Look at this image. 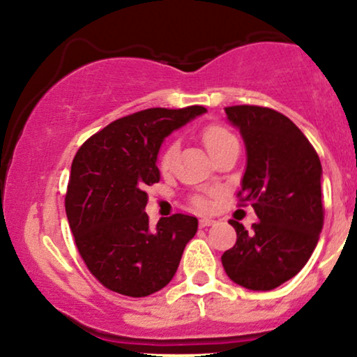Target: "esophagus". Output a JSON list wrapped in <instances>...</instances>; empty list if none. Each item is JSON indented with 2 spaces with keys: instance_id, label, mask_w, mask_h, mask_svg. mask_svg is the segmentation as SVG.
I'll use <instances>...</instances> for the list:
<instances>
[{
  "instance_id": "obj_1",
  "label": "esophagus",
  "mask_w": 357,
  "mask_h": 357,
  "mask_svg": "<svg viewBox=\"0 0 357 357\" xmlns=\"http://www.w3.org/2000/svg\"><path fill=\"white\" fill-rule=\"evenodd\" d=\"M216 221L215 220H210V218H203V220H199V227L202 228H206V227H213V225H215Z\"/></svg>"
}]
</instances>
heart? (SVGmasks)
Returning <instances> with one entry per match:
<instances>
[{
	"label": "heart",
	"mask_w": 357,
	"mask_h": 357,
	"mask_svg": "<svg viewBox=\"0 0 357 357\" xmlns=\"http://www.w3.org/2000/svg\"><path fill=\"white\" fill-rule=\"evenodd\" d=\"M236 141L235 137H233L231 132H228L225 127L221 126H210L204 129L203 132V142H204V147L208 149V153L211 154V158L215 155L221 147H225L228 144V142H233ZM173 154H174V146H169L167 149L162 153L161 155V167H169L171 166V161H173ZM195 204L198 208H202V210H206L208 208V202L203 198H196L195 199Z\"/></svg>",
	"instance_id": "obj_1"
}]
</instances>
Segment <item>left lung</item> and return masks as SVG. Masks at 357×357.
Masks as SVG:
<instances>
[{
    "instance_id": "8db88e82",
    "label": "left lung",
    "mask_w": 357,
    "mask_h": 357,
    "mask_svg": "<svg viewBox=\"0 0 357 357\" xmlns=\"http://www.w3.org/2000/svg\"><path fill=\"white\" fill-rule=\"evenodd\" d=\"M225 110L247 151L238 195L252 203L258 223L248 233L230 221L236 243L221 264L235 284L267 292L296 277L317 245L324 223L322 166L302 130L284 114L257 105Z\"/></svg>"
}]
</instances>
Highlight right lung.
Returning <instances> with one entry per match:
<instances>
[{"label":"right lung","instance_id":"add662e5","mask_svg":"<svg viewBox=\"0 0 357 357\" xmlns=\"http://www.w3.org/2000/svg\"><path fill=\"white\" fill-rule=\"evenodd\" d=\"M204 112L202 105L141 110L104 127L73 158L68 225L92 275L114 292L146 297L166 287L198 231V220L181 213L151 227L144 190L161 179L165 139Z\"/></svg>","mask_w":357,"mask_h":357}]
</instances>
